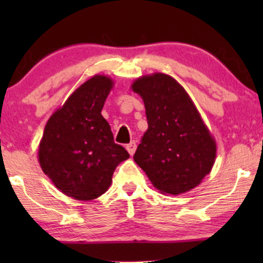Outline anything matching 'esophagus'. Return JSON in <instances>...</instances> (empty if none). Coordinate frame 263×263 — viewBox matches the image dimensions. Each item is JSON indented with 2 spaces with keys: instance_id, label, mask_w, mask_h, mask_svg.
<instances>
[{
  "instance_id": "1",
  "label": "esophagus",
  "mask_w": 263,
  "mask_h": 263,
  "mask_svg": "<svg viewBox=\"0 0 263 263\" xmlns=\"http://www.w3.org/2000/svg\"><path fill=\"white\" fill-rule=\"evenodd\" d=\"M125 148H127L129 154H130V156H133V154H134L135 151H136V143L134 141L130 142V143H128V145L125 146Z\"/></svg>"
}]
</instances>
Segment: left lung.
Instances as JSON below:
<instances>
[{"mask_svg": "<svg viewBox=\"0 0 263 263\" xmlns=\"http://www.w3.org/2000/svg\"><path fill=\"white\" fill-rule=\"evenodd\" d=\"M132 87L142 97L148 122L135 163L161 193L195 188L210 174L217 146L188 93L161 73L140 78Z\"/></svg>", "mask_w": 263, "mask_h": 263, "instance_id": "1", "label": "left lung"}]
</instances>
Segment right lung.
Wrapping results in <instances>:
<instances>
[{"label":"right lung","instance_id":"1","mask_svg":"<svg viewBox=\"0 0 263 263\" xmlns=\"http://www.w3.org/2000/svg\"><path fill=\"white\" fill-rule=\"evenodd\" d=\"M112 80L96 75L50 117L39 145V164L57 189L77 200L103 195L118 163L129 153L114 141L102 116Z\"/></svg>","mask_w":263,"mask_h":263}]
</instances>
